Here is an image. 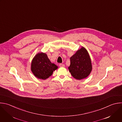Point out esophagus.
Masks as SVG:
<instances>
[{
    "label": "esophagus",
    "mask_w": 122,
    "mask_h": 122,
    "mask_svg": "<svg viewBox=\"0 0 122 122\" xmlns=\"http://www.w3.org/2000/svg\"><path fill=\"white\" fill-rule=\"evenodd\" d=\"M59 66L60 67H64L65 66V65L63 64H59Z\"/></svg>",
    "instance_id": "34e87169"
}]
</instances>
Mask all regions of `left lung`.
<instances>
[{"label": "left lung", "mask_w": 122, "mask_h": 122, "mask_svg": "<svg viewBox=\"0 0 122 122\" xmlns=\"http://www.w3.org/2000/svg\"><path fill=\"white\" fill-rule=\"evenodd\" d=\"M70 65L68 67L71 75L80 80L87 77L92 70L90 56L86 49L82 47L70 57Z\"/></svg>", "instance_id": "obj_1"}]
</instances>
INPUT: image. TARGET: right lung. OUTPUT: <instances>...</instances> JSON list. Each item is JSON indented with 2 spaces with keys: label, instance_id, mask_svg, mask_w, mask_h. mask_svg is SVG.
<instances>
[{
  "label": "right lung",
  "instance_id": "1",
  "mask_svg": "<svg viewBox=\"0 0 122 122\" xmlns=\"http://www.w3.org/2000/svg\"><path fill=\"white\" fill-rule=\"evenodd\" d=\"M57 68V66L50 62L47 55L43 53L37 54L31 65V70L34 76L44 80L50 76Z\"/></svg>",
  "mask_w": 122,
  "mask_h": 122
}]
</instances>
